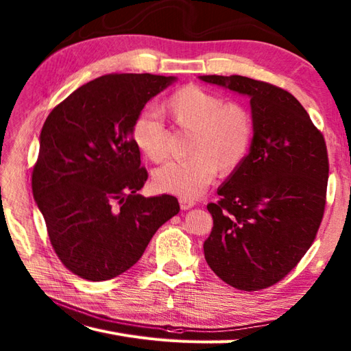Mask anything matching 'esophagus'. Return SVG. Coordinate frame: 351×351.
<instances>
[{"label": "esophagus", "instance_id": "obj_1", "mask_svg": "<svg viewBox=\"0 0 351 351\" xmlns=\"http://www.w3.org/2000/svg\"><path fill=\"white\" fill-rule=\"evenodd\" d=\"M180 205H181V210L187 211V210H190V208L195 206V205H196V202H195V200H191V199L181 197V199H180Z\"/></svg>", "mask_w": 351, "mask_h": 351}]
</instances>
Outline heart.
<instances>
[{"label": "heart", "instance_id": "obj_1", "mask_svg": "<svg viewBox=\"0 0 351 351\" xmlns=\"http://www.w3.org/2000/svg\"><path fill=\"white\" fill-rule=\"evenodd\" d=\"M178 130L191 132L187 160L170 161L155 171V187L185 199L197 197L215 176L229 175L249 155L255 122L247 107L226 102L221 96L190 84L178 88L158 108ZM131 137L147 160L167 156V128L162 119L140 114L131 126Z\"/></svg>", "mask_w": 351, "mask_h": 351}]
</instances>
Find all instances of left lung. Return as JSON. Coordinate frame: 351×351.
Segmentation results:
<instances>
[{
	"mask_svg": "<svg viewBox=\"0 0 351 351\" xmlns=\"http://www.w3.org/2000/svg\"><path fill=\"white\" fill-rule=\"evenodd\" d=\"M200 80L249 95L255 122L249 155L206 206L214 226L205 259L228 285L264 289L285 278L315 240L329 178L326 141L302 104L278 86L241 75Z\"/></svg>",
	"mask_w": 351,
	"mask_h": 351,
	"instance_id": "1",
	"label": "left lung"
}]
</instances>
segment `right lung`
Returning a JSON list of instances; mask_svg holds the SVG:
<instances>
[{"mask_svg": "<svg viewBox=\"0 0 351 351\" xmlns=\"http://www.w3.org/2000/svg\"><path fill=\"white\" fill-rule=\"evenodd\" d=\"M175 77L110 73L78 87L40 132L32 189L52 249L73 274L101 282L125 273L160 226L180 213L170 195L143 197L147 180L131 126Z\"/></svg>", "mask_w": 351, "mask_h": 351, "instance_id": "obj_1", "label": "right lung"}]
</instances>
